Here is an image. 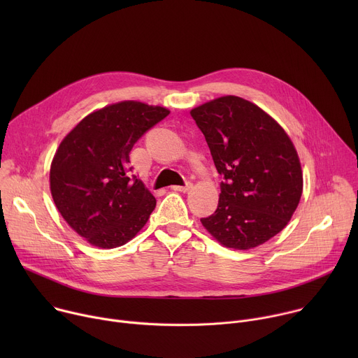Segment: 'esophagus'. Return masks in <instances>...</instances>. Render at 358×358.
<instances>
[{
	"instance_id": "obj_1",
	"label": "esophagus",
	"mask_w": 358,
	"mask_h": 358,
	"mask_svg": "<svg viewBox=\"0 0 358 358\" xmlns=\"http://www.w3.org/2000/svg\"><path fill=\"white\" fill-rule=\"evenodd\" d=\"M174 191H181V192H187V191H189L191 188H192V184L191 182H187L185 185H173L171 187Z\"/></svg>"
}]
</instances>
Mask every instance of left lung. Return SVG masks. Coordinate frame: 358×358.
<instances>
[{
	"instance_id": "left-lung-1",
	"label": "left lung",
	"mask_w": 358,
	"mask_h": 358,
	"mask_svg": "<svg viewBox=\"0 0 358 358\" xmlns=\"http://www.w3.org/2000/svg\"><path fill=\"white\" fill-rule=\"evenodd\" d=\"M224 181L217 211L201 224L222 246L257 248L290 221L303 192L297 151L283 127L239 96L191 112Z\"/></svg>"
}]
</instances>
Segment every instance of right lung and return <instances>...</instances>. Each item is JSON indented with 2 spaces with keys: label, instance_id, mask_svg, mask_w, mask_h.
I'll return each mask as SVG.
<instances>
[{
  "label": "right lung",
  "instance_id": "right-lung-1",
  "mask_svg": "<svg viewBox=\"0 0 358 358\" xmlns=\"http://www.w3.org/2000/svg\"><path fill=\"white\" fill-rule=\"evenodd\" d=\"M169 113L137 100L119 101L89 113L61 141L50 163V194L62 218L90 245L122 246L147 224L156 198L130 177V151Z\"/></svg>",
  "mask_w": 358,
  "mask_h": 358
}]
</instances>
